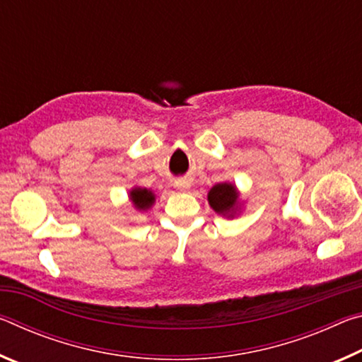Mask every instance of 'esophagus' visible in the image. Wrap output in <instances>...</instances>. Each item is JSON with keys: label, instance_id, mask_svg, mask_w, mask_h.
Instances as JSON below:
<instances>
[{"label": "esophagus", "instance_id": "1", "mask_svg": "<svg viewBox=\"0 0 362 362\" xmlns=\"http://www.w3.org/2000/svg\"><path fill=\"white\" fill-rule=\"evenodd\" d=\"M174 187H175L177 189H188V188H189V183H188L187 180H177V182L174 183Z\"/></svg>", "mask_w": 362, "mask_h": 362}]
</instances>
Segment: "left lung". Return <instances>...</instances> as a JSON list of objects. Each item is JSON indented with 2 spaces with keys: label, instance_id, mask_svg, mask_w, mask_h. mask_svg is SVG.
<instances>
[{
  "label": "left lung",
  "instance_id": "8db88e82",
  "mask_svg": "<svg viewBox=\"0 0 362 362\" xmlns=\"http://www.w3.org/2000/svg\"><path fill=\"white\" fill-rule=\"evenodd\" d=\"M207 199H209V204L214 211L225 216V214H231L235 211L238 192L231 183H217L216 187L211 188Z\"/></svg>",
  "mask_w": 362,
  "mask_h": 362
}]
</instances>
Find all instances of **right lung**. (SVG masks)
I'll use <instances>...</instances> for the list:
<instances>
[{
	"label": "right lung",
	"mask_w": 362,
	"mask_h": 362,
	"mask_svg": "<svg viewBox=\"0 0 362 362\" xmlns=\"http://www.w3.org/2000/svg\"><path fill=\"white\" fill-rule=\"evenodd\" d=\"M131 199L137 209H148L155 203V194L146 188H134L131 192Z\"/></svg>",
	"instance_id": "right-lung-1"
}]
</instances>
